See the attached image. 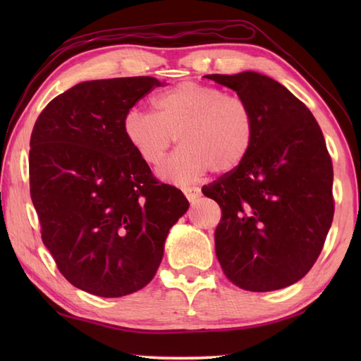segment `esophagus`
Segmentation results:
<instances>
[{
  "label": "esophagus",
  "mask_w": 361,
  "mask_h": 361,
  "mask_svg": "<svg viewBox=\"0 0 361 361\" xmlns=\"http://www.w3.org/2000/svg\"><path fill=\"white\" fill-rule=\"evenodd\" d=\"M183 192H185V195L188 197L189 202H194V200H197L198 197H200V188H198V186H186V188H183Z\"/></svg>",
  "instance_id": "1"
}]
</instances>
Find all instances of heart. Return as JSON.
<instances>
[{
    "mask_svg": "<svg viewBox=\"0 0 361 361\" xmlns=\"http://www.w3.org/2000/svg\"><path fill=\"white\" fill-rule=\"evenodd\" d=\"M155 114L132 109L124 135L145 164L157 167L176 137L181 149L159 169L164 180L188 185L208 172L239 167L255 142L256 119L243 97L200 82H181L155 97Z\"/></svg>",
    "mask_w": 361,
    "mask_h": 361,
    "instance_id": "1",
    "label": "heart"
}]
</instances>
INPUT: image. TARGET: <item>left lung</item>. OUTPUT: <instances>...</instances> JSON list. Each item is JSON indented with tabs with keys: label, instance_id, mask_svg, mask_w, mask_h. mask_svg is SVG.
I'll use <instances>...</instances> for the list:
<instances>
[{
	"label": "left lung",
	"instance_id": "1",
	"mask_svg": "<svg viewBox=\"0 0 361 361\" xmlns=\"http://www.w3.org/2000/svg\"><path fill=\"white\" fill-rule=\"evenodd\" d=\"M204 78L234 90L256 119L243 163L202 188L221 209L214 233L221 270L248 291L288 287L310 271L332 225L334 167L323 132L307 106L267 75Z\"/></svg>",
	"mask_w": 361,
	"mask_h": 361
}]
</instances>
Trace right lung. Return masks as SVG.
Segmentation results:
<instances>
[{"mask_svg": "<svg viewBox=\"0 0 361 361\" xmlns=\"http://www.w3.org/2000/svg\"><path fill=\"white\" fill-rule=\"evenodd\" d=\"M161 82H82L54 97L30 135L29 189L42 240L74 287L102 298L144 288L189 208L128 144L124 118Z\"/></svg>", "mask_w": 361, "mask_h": 361, "instance_id": "1", "label": "right lung"}]
</instances>
